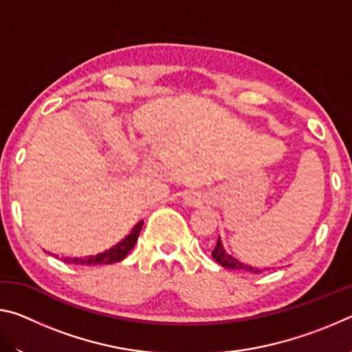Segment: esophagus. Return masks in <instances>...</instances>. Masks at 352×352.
I'll return each instance as SVG.
<instances>
[{"mask_svg": "<svg viewBox=\"0 0 352 352\" xmlns=\"http://www.w3.org/2000/svg\"><path fill=\"white\" fill-rule=\"evenodd\" d=\"M184 204L189 206H199L201 204V199L197 192H189L184 195Z\"/></svg>", "mask_w": 352, "mask_h": 352, "instance_id": "obj_1", "label": "esophagus"}]
</instances>
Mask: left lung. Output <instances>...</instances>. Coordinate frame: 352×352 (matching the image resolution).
Returning a JSON list of instances; mask_svg holds the SVG:
<instances>
[{"label": "left lung", "instance_id": "left-lung-1", "mask_svg": "<svg viewBox=\"0 0 352 352\" xmlns=\"http://www.w3.org/2000/svg\"><path fill=\"white\" fill-rule=\"evenodd\" d=\"M212 259L220 264L225 269H231V270H239V272H250V273H256V275H259L262 273V269H256V267H252L248 264H243L239 259L233 258V256L228 254L225 252V248L222 245V242H220V237L217 239L216 247L212 250ZM264 270H270V269H264Z\"/></svg>", "mask_w": 352, "mask_h": 352}]
</instances>
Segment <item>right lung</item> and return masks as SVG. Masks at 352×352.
<instances>
[{
	"mask_svg": "<svg viewBox=\"0 0 352 352\" xmlns=\"http://www.w3.org/2000/svg\"><path fill=\"white\" fill-rule=\"evenodd\" d=\"M142 220L136 223L130 234H127L124 239L116 243L115 247L110 250H105L104 253H99L96 256H85V258H63L68 264H79V265H102V264H115V262L122 261L130 253V250L135 247L136 241H138L140 231L142 228Z\"/></svg>",
	"mask_w": 352,
	"mask_h": 352,
	"instance_id": "right-lung-1",
	"label": "right lung"
}]
</instances>
